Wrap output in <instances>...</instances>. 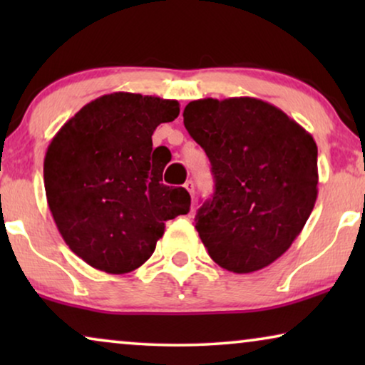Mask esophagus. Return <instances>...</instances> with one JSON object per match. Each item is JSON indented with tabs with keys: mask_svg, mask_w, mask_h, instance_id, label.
<instances>
[{
	"mask_svg": "<svg viewBox=\"0 0 365 365\" xmlns=\"http://www.w3.org/2000/svg\"><path fill=\"white\" fill-rule=\"evenodd\" d=\"M184 187H186L187 192L191 194V196L194 197V181H191V179H189V181L184 182Z\"/></svg>",
	"mask_w": 365,
	"mask_h": 365,
	"instance_id": "34e87169",
	"label": "esophagus"
}]
</instances>
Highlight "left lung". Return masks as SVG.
<instances>
[{"instance_id": "8db88e82", "label": "left lung", "mask_w": 365, "mask_h": 365, "mask_svg": "<svg viewBox=\"0 0 365 365\" xmlns=\"http://www.w3.org/2000/svg\"><path fill=\"white\" fill-rule=\"evenodd\" d=\"M182 116L216 182L196 216L209 256L236 274L269 266L291 247L316 204V141L257 98L197 99Z\"/></svg>"}]
</instances>
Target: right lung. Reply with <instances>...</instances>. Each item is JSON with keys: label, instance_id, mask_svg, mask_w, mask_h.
Segmentation results:
<instances>
[{"label": "right lung", "instance_id": "add662e5", "mask_svg": "<svg viewBox=\"0 0 365 365\" xmlns=\"http://www.w3.org/2000/svg\"><path fill=\"white\" fill-rule=\"evenodd\" d=\"M179 116L174 99L113 93L64 123L44 158V189L58 231L84 262L131 272L153 256L164 222L187 214L184 187L163 184L153 133Z\"/></svg>", "mask_w": 365, "mask_h": 365}]
</instances>
